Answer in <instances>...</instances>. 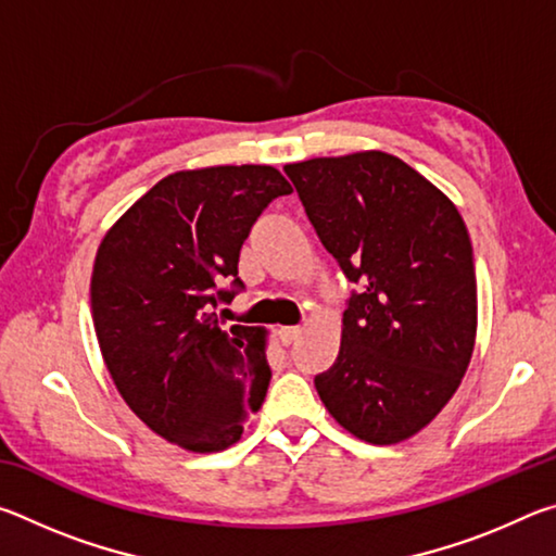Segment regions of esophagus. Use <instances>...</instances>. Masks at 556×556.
I'll return each mask as SVG.
<instances>
[{"label":"esophagus","instance_id":"1","mask_svg":"<svg viewBox=\"0 0 556 556\" xmlns=\"http://www.w3.org/2000/svg\"><path fill=\"white\" fill-rule=\"evenodd\" d=\"M301 336V328L299 326H281L279 328V341L285 345H291Z\"/></svg>","mask_w":556,"mask_h":556}]
</instances>
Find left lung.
Masks as SVG:
<instances>
[{"mask_svg":"<svg viewBox=\"0 0 556 556\" xmlns=\"http://www.w3.org/2000/svg\"><path fill=\"white\" fill-rule=\"evenodd\" d=\"M318 240L353 285L341 351L316 375L331 417L368 444H397L454 397L476 343V267L444 193L384 152L287 164Z\"/></svg>","mask_w":556,"mask_h":556,"instance_id":"8db88e82","label":"left lung"}]
</instances>
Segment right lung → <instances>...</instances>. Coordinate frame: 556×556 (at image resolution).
Returning a JSON list of instances; mask_svg holds the SVG:
<instances>
[{"instance_id": "add662e5", "label": "right lung", "mask_w": 556, "mask_h": 556, "mask_svg": "<svg viewBox=\"0 0 556 556\" xmlns=\"http://www.w3.org/2000/svg\"><path fill=\"white\" fill-rule=\"evenodd\" d=\"M291 186L271 166L176 172L100 242L90 279L98 343L122 400L188 451H223L265 402V328L223 331L215 308L244 289L240 248Z\"/></svg>"}]
</instances>
